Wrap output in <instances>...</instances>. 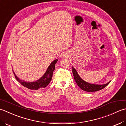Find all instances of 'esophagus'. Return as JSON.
Wrapping results in <instances>:
<instances>
[{
  "instance_id": "34e87169",
  "label": "esophagus",
  "mask_w": 126,
  "mask_h": 126,
  "mask_svg": "<svg viewBox=\"0 0 126 126\" xmlns=\"http://www.w3.org/2000/svg\"><path fill=\"white\" fill-rule=\"evenodd\" d=\"M64 56H65V58L68 57V55H64Z\"/></svg>"
}]
</instances>
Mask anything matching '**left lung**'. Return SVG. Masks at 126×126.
Returning <instances> with one entry per match:
<instances>
[{
    "label": "left lung",
    "mask_w": 126,
    "mask_h": 126,
    "mask_svg": "<svg viewBox=\"0 0 126 126\" xmlns=\"http://www.w3.org/2000/svg\"><path fill=\"white\" fill-rule=\"evenodd\" d=\"M72 72L74 76V79L75 80L77 84L81 90L86 92H94L97 91L104 89L110 83V81L106 84L98 85V84H92L89 83L88 82L85 81L82 79L80 76H79L77 72L75 70V68L72 67Z\"/></svg>",
    "instance_id": "8db88e82"
}]
</instances>
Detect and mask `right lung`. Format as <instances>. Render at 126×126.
<instances>
[{"instance_id":"1","label":"right lung","mask_w":126,"mask_h":126,"mask_svg":"<svg viewBox=\"0 0 126 126\" xmlns=\"http://www.w3.org/2000/svg\"><path fill=\"white\" fill-rule=\"evenodd\" d=\"M58 61V59H56L54 60L53 62L50 64V65L47 68V71L43 76L38 80L33 81V82H27L24 80H22L21 79H19L16 76V74L14 73V71L12 70L13 72L15 75V78L16 80L21 84L23 86L26 87L28 89L30 90H37L45 88L49 84L51 80H52L53 77V71L55 70V65L56 62Z\"/></svg>"}]
</instances>
